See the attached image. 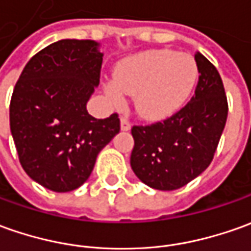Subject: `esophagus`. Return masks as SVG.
<instances>
[{
  "mask_svg": "<svg viewBox=\"0 0 251 251\" xmlns=\"http://www.w3.org/2000/svg\"><path fill=\"white\" fill-rule=\"evenodd\" d=\"M130 122H129V119L126 118V117H121V129L124 130V132H127V130H130Z\"/></svg>",
  "mask_w": 251,
  "mask_h": 251,
  "instance_id": "esophagus-1",
  "label": "esophagus"
}]
</instances>
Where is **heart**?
<instances>
[{
  "label": "heart",
  "instance_id": "1",
  "mask_svg": "<svg viewBox=\"0 0 251 251\" xmlns=\"http://www.w3.org/2000/svg\"><path fill=\"white\" fill-rule=\"evenodd\" d=\"M199 76L197 60L172 49H151L129 56L119 63L114 81L105 90L114 103L125 95L134 96V107L143 118L165 119L183 108Z\"/></svg>",
  "mask_w": 251,
  "mask_h": 251
}]
</instances>
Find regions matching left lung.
<instances>
[{"instance_id": "obj_1", "label": "left lung", "mask_w": 251, "mask_h": 251, "mask_svg": "<svg viewBox=\"0 0 251 251\" xmlns=\"http://www.w3.org/2000/svg\"><path fill=\"white\" fill-rule=\"evenodd\" d=\"M195 60L199 79L190 101L162 122L132 127L130 166L155 190H178L204 172L226 126L228 103L219 71L201 52Z\"/></svg>"}]
</instances>
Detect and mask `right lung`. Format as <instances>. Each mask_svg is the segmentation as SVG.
I'll use <instances>...</instances> for the list:
<instances>
[{
    "instance_id": "right-lung-1",
    "label": "right lung",
    "mask_w": 251,
    "mask_h": 251,
    "mask_svg": "<svg viewBox=\"0 0 251 251\" xmlns=\"http://www.w3.org/2000/svg\"><path fill=\"white\" fill-rule=\"evenodd\" d=\"M101 63L96 41H57L32 56L15 85L9 121L19 161L48 190L81 187L119 133L118 114L96 119L86 110Z\"/></svg>"
}]
</instances>
